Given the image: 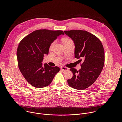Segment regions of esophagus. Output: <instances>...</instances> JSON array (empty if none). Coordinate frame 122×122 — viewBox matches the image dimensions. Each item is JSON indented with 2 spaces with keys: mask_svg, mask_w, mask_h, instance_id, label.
Here are the masks:
<instances>
[{
  "mask_svg": "<svg viewBox=\"0 0 122 122\" xmlns=\"http://www.w3.org/2000/svg\"><path fill=\"white\" fill-rule=\"evenodd\" d=\"M68 68L66 67H64V66H61V70H62L63 71H66L67 70H68Z\"/></svg>",
  "mask_w": 122,
  "mask_h": 122,
  "instance_id": "1",
  "label": "esophagus"
}]
</instances>
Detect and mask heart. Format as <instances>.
I'll return each instance as SVG.
<instances>
[{
    "instance_id": "1",
    "label": "heart",
    "mask_w": 122,
    "mask_h": 122,
    "mask_svg": "<svg viewBox=\"0 0 122 122\" xmlns=\"http://www.w3.org/2000/svg\"><path fill=\"white\" fill-rule=\"evenodd\" d=\"M70 41H71V40L69 39V38H63L62 40V43L63 44V43H66L67 42H69ZM55 44V42H53V43H52L50 46V49L52 48V47L53 46V45H54Z\"/></svg>"
}]
</instances>
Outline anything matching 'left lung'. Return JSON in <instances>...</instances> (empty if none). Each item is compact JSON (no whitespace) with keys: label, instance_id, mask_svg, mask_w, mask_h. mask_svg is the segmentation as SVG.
Masks as SVG:
<instances>
[{"label":"left lung","instance_id":"left-lung-1","mask_svg":"<svg viewBox=\"0 0 122 122\" xmlns=\"http://www.w3.org/2000/svg\"><path fill=\"white\" fill-rule=\"evenodd\" d=\"M71 38L75 45V57L80 59L81 68L79 71L71 68V79L67 80L73 88L84 90L91 86L100 74L104 65L105 55L103 45L94 35L81 30L64 31Z\"/></svg>","mask_w":122,"mask_h":122}]
</instances>
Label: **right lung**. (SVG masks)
<instances>
[{"instance_id":"add662e5","label":"right lung","mask_w":122,"mask_h":122,"mask_svg":"<svg viewBox=\"0 0 122 122\" xmlns=\"http://www.w3.org/2000/svg\"><path fill=\"white\" fill-rule=\"evenodd\" d=\"M62 30L40 29L32 32L19 43L17 51L18 65L26 81L36 88L48 86L59 71L58 66L47 64L42 66L45 55H48L51 43L60 35Z\"/></svg>"}]
</instances>
